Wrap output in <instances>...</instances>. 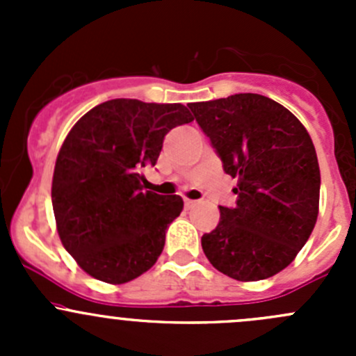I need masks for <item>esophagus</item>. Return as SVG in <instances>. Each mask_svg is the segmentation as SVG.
Wrapping results in <instances>:
<instances>
[{
	"mask_svg": "<svg viewBox=\"0 0 356 356\" xmlns=\"http://www.w3.org/2000/svg\"><path fill=\"white\" fill-rule=\"evenodd\" d=\"M184 204H186V208H193V207H195V204H196V201L186 198V200H184Z\"/></svg>",
	"mask_w": 356,
	"mask_h": 356,
	"instance_id": "34e87169",
	"label": "esophagus"
}]
</instances>
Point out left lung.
<instances>
[{"instance_id": "1", "label": "left lung", "mask_w": 356, "mask_h": 356, "mask_svg": "<svg viewBox=\"0 0 356 356\" xmlns=\"http://www.w3.org/2000/svg\"><path fill=\"white\" fill-rule=\"evenodd\" d=\"M225 174L238 179L234 208L201 238L222 274L243 282L284 270L310 238L318 215L321 168L310 134L288 108L253 92L191 103Z\"/></svg>"}]
</instances>
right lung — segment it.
Returning <instances> with one entry per match:
<instances>
[{
    "label": "right lung",
    "mask_w": 356,
    "mask_h": 356,
    "mask_svg": "<svg viewBox=\"0 0 356 356\" xmlns=\"http://www.w3.org/2000/svg\"><path fill=\"white\" fill-rule=\"evenodd\" d=\"M195 118L181 103L110 99L67 134L51 182L60 241L98 281L124 284L156 264L181 196L143 191L170 129Z\"/></svg>",
    "instance_id": "obj_1"
}]
</instances>
